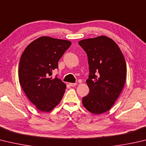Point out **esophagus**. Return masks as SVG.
<instances>
[{
    "label": "esophagus",
    "mask_w": 146,
    "mask_h": 146,
    "mask_svg": "<svg viewBox=\"0 0 146 146\" xmlns=\"http://www.w3.org/2000/svg\"><path fill=\"white\" fill-rule=\"evenodd\" d=\"M70 86L71 87H74L76 86V83H70Z\"/></svg>",
    "instance_id": "obj_1"
}]
</instances>
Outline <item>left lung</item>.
<instances>
[{
    "instance_id": "8db88e82",
    "label": "left lung",
    "mask_w": 146,
    "mask_h": 146,
    "mask_svg": "<svg viewBox=\"0 0 146 146\" xmlns=\"http://www.w3.org/2000/svg\"><path fill=\"white\" fill-rule=\"evenodd\" d=\"M86 52L89 68L86 83L89 93L82 104L92 113L109 110L124 86L126 64L123 53L115 42L105 36L85 39L78 42Z\"/></svg>"
}]
</instances>
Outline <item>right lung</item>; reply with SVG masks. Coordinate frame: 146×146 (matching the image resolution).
<instances>
[{
  "mask_svg": "<svg viewBox=\"0 0 146 146\" xmlns=\"http://www.w3.org/2000/svg\"><path fill=\"white\" fill-rule=\"evenodd\" d=\"M71 44L64 39L41 36L25 48L21 56L18 77L26 96L41 112L52 110L61 101L66 84L52 78V70Z\"/></svg>",
  "mask_w": 146,
  "mask_h": 146,
  "instance_id": "obj_1",
  "label": "right lung"
}]
</instances>
